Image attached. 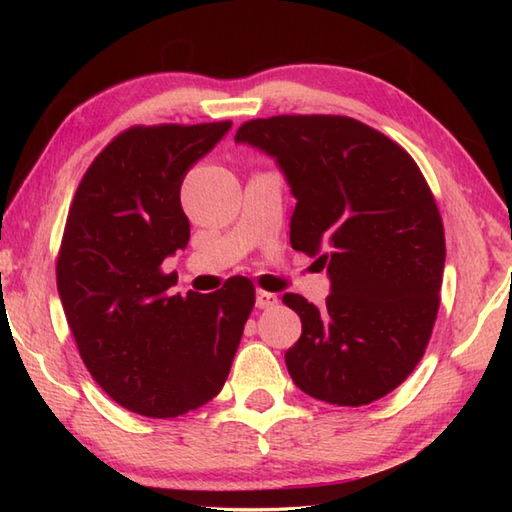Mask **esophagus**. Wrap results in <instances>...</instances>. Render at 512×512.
Segmentation results:
<instances>
[{
  "label": "esophagus",
  "mask_w": 512,
  "mask_h": 512,
  "mask_svg": "<svg viewBox=\"0 0 512 512\" xmlns=\"http://www.w3.org/2000/svg\"><path fill=\"white\" fill-rule=\"evenodd\" d=\"M279 303V297L275 292H268V290H257V308L259 310H270L275 308Z\"/></svg>",
  "instance_id": "1"
}]
</instances>
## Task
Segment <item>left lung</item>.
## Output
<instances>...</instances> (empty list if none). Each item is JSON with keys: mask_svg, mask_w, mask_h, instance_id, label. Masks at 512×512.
I'll list each match as a JSON object with an SVG mask.
<instances>
[{"mask_svg": "<svg viewBox=\"0 0 512 512\" xmlns=\"http://www.w3.org/2000/svg\"><path fill=\"white\" fill-rule=\"evenodd\" d=\"M235 140L277 158L297 198L290 244L319 257L332 279L321 310L284 295L303 328L286 352L292 383L339 407L387 396L427 350L447 255L416 160L378 129L334 114L253 118Z\"/></svg>", "mask_w": 512, "mask_h": 512, "instance_id": "1", "label": "left lung"}]
</instances>
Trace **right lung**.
Returning <instances> with one entry per match:
<instances>
[{
	"label": "right lung",
	"instance_id": "add662e5",
	"mask_svg": "<svg viewBox=\"0 0 512 512\" xmlns=\"http://www.w3.org/2000/svg\"><path fill=\"white\" fill-rule=\"evenodd\" d=\"M231 121L134 125L76 187L57 288L85 367L118 405L176 418L213 400L231 372L255 286L231 277L209 295H173L162 262L189 242L180 187Z\"/></svg>",
	"mask_w": 512,
	"mask_h": 512
}]
</instances>
